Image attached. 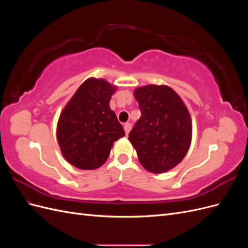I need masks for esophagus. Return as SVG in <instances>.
<instances>
[{
    "mask_svg": "<svg viewBox=\"0 0 248 248\" xmlns=\"http://www.w3.org/2000/svg\"><path fill=\"white\" fill-rule=\"evenodd\" d=\"M124 130H125V133H126V136H127V134H128L129 131L131 130V124L130 123H125Z\"/></svg>",
    "mask_w": 248,
    "mask_h": 248,
    "instance_id": "obj_1",
    "label": "esophagus"
}]
</instances>
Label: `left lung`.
Wrapping results in <instances>:
<instances>
[{"instance_id":"8db88e82","label":"left lung","mask_w":248,"mask_h":248,"mask_svg":"<svg viewBox=\"0 0 248 248\" xmlns=\"http://www.w3.org/2000/svg\"><path fill=\"white\" fill-rule=\"evenodd\" d=\"M140 118L129 133L139 160L150 172L161 174L183 160L191 144L192 123L185 103L169 86L134 90Z\"/></svg>"}]
</instances>
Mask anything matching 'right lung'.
<instances>
[{
    "label": "right lung",
    "instance_id": "obj_1",
    "mask_svg": "<svg viewBox=\"0 0 248 248\" xmlns=\"http://www.w3.org/2000/svg\"><path fill=\"white\" fill-rule=\"evenodd\" d=\"M117 87L101 78L85 80L63 108L57 139L64 158L80 170H96L108 158L114 141L125 136L109 108Z\"/></svg>",
    "mask_w": 248,
    "mask_h": 248
}]
</instances>
